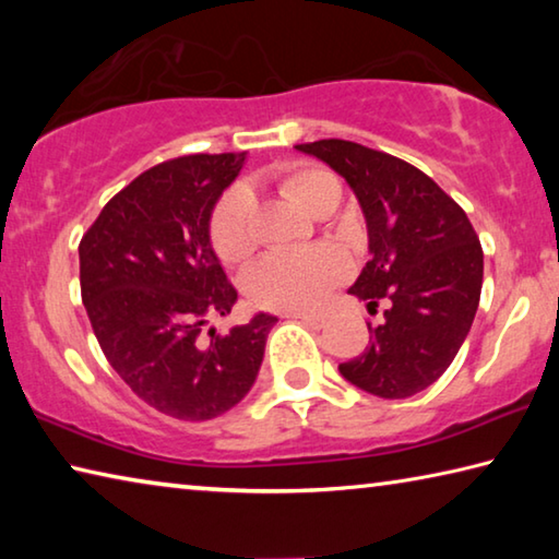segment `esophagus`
Wrapping results in <instances>:
<instances>
[{"label":"esophagus","instance_id":"obj_1","mask_svg":"<svg viewBox=\"0 0 559 559\" xmlns=\"http://www.w3.org/2000/svg\"><path fill=\"white\" fill-rule=\"evenodd\" d=\"M290 318L300 320L302 325H308V328H313V330L325 328V323H328V320H325L323 316H313V313H290Z\"/></svg>","mask_w":559,"mask_h":559}]
</instances>
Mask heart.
I'll return each instance as SVG.
<instances>
[{"label":"heart","mask_w":559,"mask_h":559,"mask_svg":"<svg viewBox=\"0 0 559 559\" xmlns=\"http://www.w3.org/2000/svg\"><path fill=\"white\" fill-rule=\"evenodd\" d=\"M281 189L300 210L325 216L340 202V182L320 167H288L281 173ZM212 246L224 263H243L257 249L253 200L243 187H234L216 202L210 222ZM349 273L347 257L333 246L306 251H273L246 273V293L261 308L281 313H313Z\"/></svg>","instance_id":"heart-1"}]
</instances>
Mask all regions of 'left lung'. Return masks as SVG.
I'll list each match as a JSON object with an SVG mask.
<instances>
[{
    "instance_id": "1",
    "label": "left lung",
    "mask_w": 559,
    "mask_h": 559,
    "mask_svg": "<svg viewBox=\"0 0 559 559\" xmlns=\"http://www.w3.org/2000/svg\"><path fill=\"white\" fill-rule=\"evenodd\" d=\"M296 150L335 169L353 187L367 222L370 261L347 293L384 320L370 325L365 353L340 374L382 400H406L447 372L476 318L484 251L466 212L400 157L349 140Z\"/></svg>"
}]
</instances>
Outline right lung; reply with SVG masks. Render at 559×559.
<instances>
[{"label": "right lung", "mask_w": 559, "mask_h": 559, "mask_svg": "<svg viewBox=\"0 0 559 559\" xmlns=\"http://www.w3.org/2000/svg\"><path fill=\"white\" fill-rule=\"evenodd\" d=\"M243 163L246 153L187 155L147 169L79 246L81 296L103 355L140 400L182 421L214 419L249 394L278 323L257 313L202 337L236 302L210 222Z\"/></svg>", "instance_id": "1"}]
</instances>
